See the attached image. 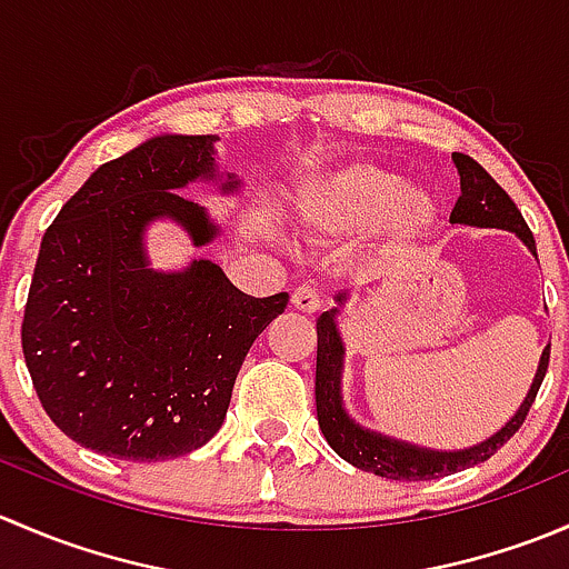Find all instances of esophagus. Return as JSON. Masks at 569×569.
Returning <instances> with one entry per match:
<instances>
[{
  "label": "esophagus",
  "instance_id": "obj_1",
  "mask_svg": "<svg viewBox=\"0 0 569 569\" xmlns=\"http://www.w3.org/2000/svg\"><path fill=\"white\" fill-rule=\"evenodd\" d=\"M291 306L302 313H317L321 306L319 291L313 289V286H297V289L291 291Z\"/></svg>",
  "mask_w": 569,
  "mask_h": 569
}]
</instances>
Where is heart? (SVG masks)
I'll return each instance as SVG.
<instances>
[{
    "label": "heart",
    "instance_id": "obj_1",
    "mask_svg": "<svg viewBox=\"0 0 569 569\" xmlns=\"http://www.w3.org/2000/svg\"><path fill=\"white\" fill-rule=\"evenodd\" d=\"M300 209L317 231L352 237L380 228L388 250H405L438 222V203L421 189H405L401 178L375 164H349L313 178L300 194Z\"/></svg>",
    "mask_w": 569,
    "mask_h": 569
}]
</instances>
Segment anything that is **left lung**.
Here are the masks:
<instances>
[{
	"label": "left lung",
	"mask_w": 569,
	"mask_h": 569,
	"mask_svg": "<svg viewBox=\"0 0 569 569\" xmlns=\"http://www.w3.org/2000/svg\"><path fill=\"white\" fill-rule=\"evenodd\" d=\"M457 173H460V189L462 194L457 198L455 211H451V226H473V228H501V231H512L515 237L523 239V244L537 256V244H533V233L526 226L523 214L518 206L512 203L507 192L496 183V178L487 173L476 159L465 157V153H455ZM338 306L347 302V291L336 297ZM338 308L325 311L317 321V418L319 429L332 446L341 460L369 473L386 476V479L396 481H423V479H438V476L457 473V470L470 468L490 460L520 427H523L526 416H529L533 399H537L539 386L545 380L550 358V343L545 347L542 358H539L537 375L526 393L523 405L518 407L512 418L498 429L492 438L481 440V443L470 446V449L460 451H435L423 449V446L405 443V440L388 438V435L371 432V429L360 427L349 418L343 410V396H341V371H343V341L341 332L336 325Z\"/></svg>",
	"instance_id": "8db88e82"
}]
</instances>
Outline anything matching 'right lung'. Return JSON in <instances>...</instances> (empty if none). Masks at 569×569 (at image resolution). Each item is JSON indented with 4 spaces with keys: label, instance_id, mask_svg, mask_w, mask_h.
<instances>
[{
    "label": "right lung",
    "instance_id": "right-lung-1",
    "mask_svg": "<svg viewBox=\"0 0 569 569\" xmlns=\"http://www.w3.org/2000/svg\"><path fill=\"white\" fill-rule=\"evenodd\" d=\"M214 134H159L101 164L43 233L21 349L46 416L118 460L159 462L217 435L252 341L289 295L250 297L209 258L151 269L146 228L178 222L194 248L220 233L181 189L217 173Z\"/></svg>",
    "mask_w": 569,
    "mask_h": 569
}]
</instances>
